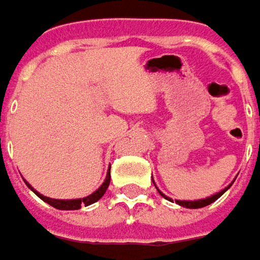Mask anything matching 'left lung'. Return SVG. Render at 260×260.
I'll use <instances>...</instances> for the list:
<instances>
[{"label": "left lung", "instance_id": "left-lung-1", "mask_svg": "<svg viewBox=\"0 0 260 260\" xmlns=\"http://www.w3.org/2000/svg\"><path fill=\"white\" fill-rule=\"evenodd\" d=\"M230 188V185L227 186V188H224L223 191H220L218 194H215L213 195V197H208V198H205V200H198V201H176V204H179V205H182V207H185V208H201V207H205V205H208V204H211V203H214L215 200H218L221 195L224 194L225 191ZM159 191V189H157ZM159 194L162 195L164 198H166V200H169L171 201V198H168L166 195H164L160 191H159Z\"/></svg>", "mask_w": 260, "mask_h": 260}]
</instances>
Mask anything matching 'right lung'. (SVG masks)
I'll use <instances>...</instances> for the list:
<instances>
[{
	"instance_id": "obj_1",
	"label": "right lung",
	"mask_w": 260,
	"mask_h": 260,
	"mask_svg": "<svg viewBox=\"0 0 260 260\" xmlns=\"http://www.w3.org/2000/svg\"><path fill=\"white\" fill-rule=\"evenodd\" d=\"M111 168V166H110ZM110 179H111V175H110V171H108V174H107V178H105L104 184L101 185L95 192H92L91 195H88V197H85V198H79V200H52V198H49V197H43L42 194H39L36 189H33L31 186H30V184L28 182H25L27 184V186L35 192L39 198H42L45 203H47V204H50L52 207H55V208H57V210H79L82 205H91L94 204V203H96L103 195L105 194V191H107V188H108V185H110Z\"/></svg>"
}]
</instances>
